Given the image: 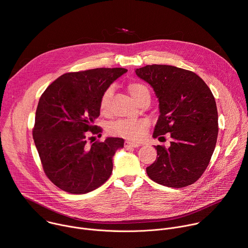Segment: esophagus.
<instances>
[{
    "mask_svg": "<svg viewBox=\"0 0 248 248\" xmlns=\"http://www.w3.org/2000/svg\"><path fill=\"white\" fill-rule=\"evenodd\" d=\"M140 144L138 142H131V141H125L124 142V147H139Z\"/></svg>",
    "mask_w": 248,
    "mask_h": 248,
    "instance_id": "1",
    "label": "esophagus"
}]
</instances>
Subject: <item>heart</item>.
Here are the masks:
<instances>
[{"label":"heart","instance_id":"1","mask_svg":"<svg viewBox=\"0 0 248 248\" xmlns=\"http://www.w3.org/2000/svg\"><path fill=\"white\" fill-rule=\"evenodd\" d=\"M127 89L134 99L136 103H138L141 99L148 96L149 91L147 87L139 82H131L128 84ZM113 87H109L105 90L103 93L101 100H100V111L102 113H106L108 111L109 107V101L113 95ZM149 126V123L146 120H120L115 123H112L109 127L108 131L113 135L122 136L131 140H139L142 138Z\"/></svg>","mask_w":248,"mask_h":248}]
</instances>
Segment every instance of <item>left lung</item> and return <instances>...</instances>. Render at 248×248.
Masks as SVG:
<instances>
[{"label":"left lung","instance_id":"obj_1","mask_svg":"<svg viewBox=\"0 0 248 248\" xmlns=\"http://www.w3.org/2000/svg\"><path fill=\"white\" fill-rule=\"evenodd\" d=\"M153 88L160 116L153 137L170 133L169 148L155 146L156 161L146 168L149 178L180 188L195 183L213 155L218 137L215 98L196 74L172 65L152 64L135 69Z\"/></svg>","mask_w":248,"mask_h":248}]
</instances>
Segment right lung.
<instances>
[{
  "instance_id": "add662e5",
  "label": "right lung",
  "mask_w": 248,
  "mask_h": 248,
  "mask_svg": "<svg viewBox=\"0 0 248 248\" xmlns=\"http://www.w3.org/2000/svg\"><path fill=\"white\" fill-rule=\"evenodd\" d=\"M127 72L123 67L67 73L57 78L39 99L33 139L49 180L63 191L83 194L101 186L113 170V157L124 140L107 137L86 145L87 131L100 116V100L109 86ZM101 135V134H100Z\"/></svg>"
}]
</instances>
